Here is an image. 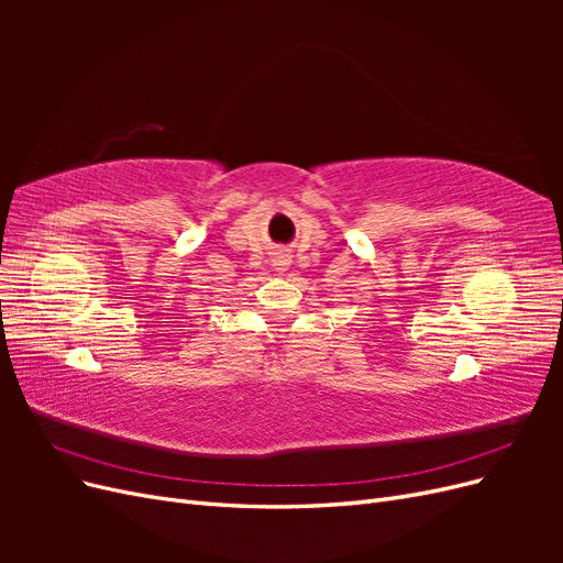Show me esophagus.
Segmentation results:
<instances>
[{
  "instance_id": "obj_1",
  "label": "esophagus",
  "mask_w": 563,
  "mask_h": 563,
  "mask_svg": "<svg viewBox=\"0 0 563 563\" xmlns=\"http://www.w3.org/2000/svg\"><path fill=\"white\" fill-rule=\"evenodd\" d=\"M288 265H291V255H288V253L277 251L275 255H272V267H275V272H279V275H284Z\"/></svg>"
}]
</instances>
